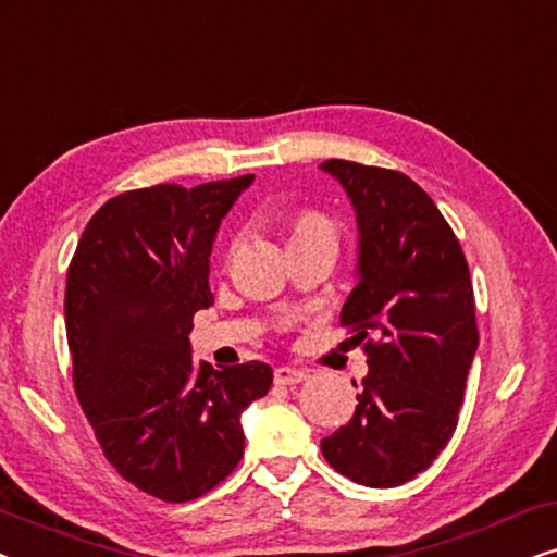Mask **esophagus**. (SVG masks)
I'll return each mask as SVG.
<instances>
[{
    "label": "esophagus",
    "mask_w": 557,
    "mask_h": 557,
    "mask_svg": "<svg viewBox=\"0 0 557 557\" xmlns=\"http://www.w3.org/2000/svg\"><path fill=\"white\" fill-rule=\"evenodd\" d=\"M273 380H276V385H299L307 380V372L296 368H278L273 372Z\"/></svg>",
    "instance_id": "obj_1"
}]
</instances>
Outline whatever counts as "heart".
I'll use <instances>...</instances> for the list:
<instances>
[{
	"label": "heart",
	"instance_id": "1",
	"mask_svg": "<svg viewBox=\"0 0 557 557\" xmlns=\"http://www.w3.org/2000/svg\"><path fill=\"white\" fill-rule=\"evenodd\" d=\"M314 227H330V223L317 212H304V215L296 220L294 233H304V231H314Z\"/></svg>",
	"mask_w": 557,
	"mask_h": 557
}]
</instances>
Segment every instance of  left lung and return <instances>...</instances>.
<instances>
[{"mask_svg": "<svg viewBox=\"0 0 557 557\" xmlns=\"http://www.w3.org/2000/svg\"><path fill=\"white\" fill-rule=\"evenodd\" d=\"M322 170L357 212L360 281L339 322L370 364L352 421L322 438V454L342 476L387 490L429 469L454 436L479 345L474 288L459 238L408 174L347 159Z\"/></svg>", "mask_w": 557, "mask_h": 557, "instance_id": "1", "label": "left lung"}]
</instances>
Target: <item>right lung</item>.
<instances>
[{"mask_svg":"<svg viewBox=\"0 0 557 557\" xmlns=\"http://www.w3.org/2000/svg\"><path fill=\"white\" fill-rule=\"evenodd\" d=\"M253 174L193 189H128L83 231L65 284L73 387L106 459L164 502L202 497L243 459L240 413L273 383L265 362L212 370L189 352L220 220Z\"/></svg>","mask_w":557,"mask_h":557,"instance_id":"1","label":"right lung"}]
</instances>
